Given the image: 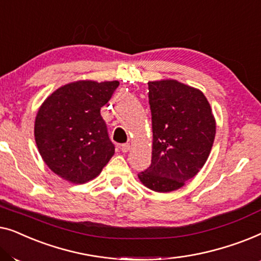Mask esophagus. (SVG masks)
<instances>
[{
    "label": "esophagus",
    "instance_id": "34e87169",
    "mask_svg": "<svg viewBox=\"0 0 261 261\" xmlns=\"http://www.w3.org/2000/svg\"><path fill=\"white\" fill-rule=\"evenodd\" d=\"M120 148L123 153H127L130 149V145L129 144H122V145H121Z\"/></svg>",
    "mask_w": 261,
    "mask_h": 261
}]
</instances>
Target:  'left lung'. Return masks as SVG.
<instances>
[{
    "label": "left lung",
    "mask_w": 261,
    "mask_h": 261,
    "mask_svg": "<svg viewBox=\"0 0 261 261\" xmlns=\"http://www.w3.org/2000/svg\"><path fill=\"white\" fill-rule=\"evenodd\" d=\"M152 114V163L138 174L145 187L170 192L183 187L204 165L212 151L216 122L198 89L174 80L148 82Z\"/></svg>",
    "instance_id": "obj_1"
}]
</instances>
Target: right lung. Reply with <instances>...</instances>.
<instances>
[{
	"label": "right lung",
	"instance_id": "1",
	"mask_svg": "<svg viewBox=\"0 0 261 261\" xmlns=\"http://www.w3.org/2000/svg\"><path fill=\"white\" fill-rule=\"evenodd\" d=\"M119 84L72 82L52 92L39 108L34 123L39 153L63 179L74 184L94 179L115 153L101 108Z\"/></svg>",
	"mask_w": 261,
	"mask_h": 261
}]
</instances>
